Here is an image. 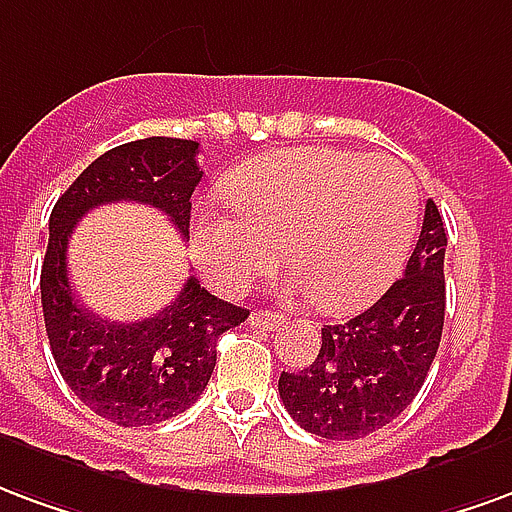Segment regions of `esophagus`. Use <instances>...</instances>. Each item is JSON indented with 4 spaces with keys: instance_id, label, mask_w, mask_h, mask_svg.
I'll return each mask as SVG.
<instances>
[{
    "instance_id": "1",
    "label": "esophagus",
    "mask_w": 512,
    "mask_h": 512,
    "mask_svg": "<svg viewBox=\"0 0 512 512\" xmlns=\"http://www.w3.org/2000/svg\"><path fill=\"white\" fill-rule=\"evenodd\" d=\"M248 322H251V327H259V330H278L283 324V316L272 311H253Z\"/></svg>"
}]
</instances>
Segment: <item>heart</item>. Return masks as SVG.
<instances>
[{
    "instance_id": "obj_1",
    "label": "heart",
    "mask_w": 512,
    "mask_h": 512,
    "mask_svg": "<svg viewBox=\"0 0 512 512\" xmlns=\"http://www.w3.org/2000/svg\"><path fill=\"white\" fill-rule=\"evenodd\" d=\"M231 210L201 207L193 242L223 289H242L278 259L289 292L327 313L374 302L404 270L420 220V185L404 160L354 149L302 147L251 160L226 179Z\"/></svg>"
}]
</instances>
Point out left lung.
Returning <instances> with one entry per match:
<instances>
[{"mask_svg":"<svg viewBox=\"0 0 512 512\" xmlns=\"http://www.w3.org/2000/svg\"><path fill=\"white\" fill-rule=\"evenodd\" d=\"M445 248V223L428 199L404 278L360 316L324 324L316 360L278 379L300 428L324 439H363L412 404L445 327Z\"/></svg>","mask_w":512,"mask_h":512,"instance_id":"8db88e82","label":"left lung"}]
</instances>
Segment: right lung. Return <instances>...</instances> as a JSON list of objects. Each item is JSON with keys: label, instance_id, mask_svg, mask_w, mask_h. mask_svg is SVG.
<instances>
[{"label": "right lung", "instance_id": "add662e5", "mask_svg": "<svg viewBox=\"0 0 512 512\" xmlns=\"http://www.w3.org/2000/svg\"><path fill=\"white\" fill-rule=\"evenodd\" d=\"M199 141L138 138L92 160L59 196L48 220L40 300L57 368L78 401L111 423L138 428L185 412L210 382L218 338L248 319L190 275L163 311L141 322H108L70 289L67 245L89 210L111 201L152 204L188 240L190 196L201 182Z\"/></svg>", "mask_w": 512, "mask_h": 512}]
</instances>
